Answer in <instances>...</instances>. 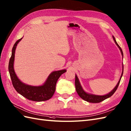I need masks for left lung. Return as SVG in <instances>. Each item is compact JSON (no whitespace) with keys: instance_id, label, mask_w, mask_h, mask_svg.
I'll return each mask as SVG.
<instances>
[{"instance_id":"8db88e82","label":"left lung","mask_w":131,"mask_h":131,"mask_svg":"<svg viewBox=\"0 0 131 131\" xmlns=\"http://www.w3.org/2000/svg\"><path fill=\"white\" fill-rule=\"evenodd\" d=\"M113 38L114 41H115V42L116 43V44L117 45V46H118L119 49H120L121 52V53H122V56H123V51L122 50V49L121 48V47L119 46V45L116 42L115 37L113 36ZM123 71H122L121 76V78L119 80L118 83H117V85L116 86L115 88H114V89L112 90L111 92H110L109 93H108V94H107L106 95H104V96L94 95H92V94H89V93H86V92H85L84 91H83V90L82 89L81 85H80L78 77H77L76 75H75V88H76V92H77V93H78V95H79V96L82 99L84 100L85 101H88L89 102L99 103V102H102L105 100L110 97L112 96L113 95V93L116 92L117 88H118V85L119 84L120 81H121V78H122V76L123 75Z\"/></svg>"}]
</instances>
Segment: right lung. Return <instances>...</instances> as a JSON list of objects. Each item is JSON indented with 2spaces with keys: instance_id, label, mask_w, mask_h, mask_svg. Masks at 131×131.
Masks as SVG:
<instances>
[{
  "instance_id": "obj_1",
  "label": "right lung",
  "mask_w": 131,
  "mask_h": 131,
  "mask_svg": "<svg viewBox=\"0 0 131 131\" xmlns=\"http://www.w3.org/2000/svg\"><path fill=\"white\" fill-rule=\"evenodd\" d=\"M22 38L19 39L14 43L12 49V53L9 60L8 70L12 84L15 90L19 94L24 97L33 101H44L51 99L54 94L56 84L59 78L66 70H62L60 71L52 72L47 79L45 83L42 86H32L26 85L21 82L16 76L14 70V61L16 47Z\"/></svg>"
}]
</instances>
